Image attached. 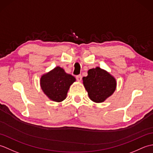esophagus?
Wrapping results in <instances>:
<instances>
[{
    "label": "esophagus",
    "instance_id": "obj_1",
    "mask_svg": "<svg viewBox=\"0 0 153 153\" xmlns=\"http://www.w3.org/2000/svg\"><path fill=\"white\" fill-rule=\"evenodd\" d=\"M76 79L78 81V82H81L82 79V75H78V76H76Z\"/></svg>",
    "mask_w": 153,
    "mask_h": 153
}]
</instances>
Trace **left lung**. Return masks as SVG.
<instances>
[{"label":"left lung","mask_w":153,"mask_h":153,"mask_svg":"<svg viewBox=\"0 0 153 153\" xmlns=\"http://www.w3.org/2000/svg\"><path fill=\"white\" fill-rule=\"evenodd\" d=\"M87 74L83 77V83L92 101L102 102L115 91L116 80L107 71L96 67L89 70Z\"/></svg>","instance_id":"left-lung-1"}]
</instances>
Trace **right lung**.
<instances>
[{
	"label": "right lung",
	"mask_w": 153,
	"mask_h": 153,
	"mask_svg": "<svg viewBox=\"0 0 153 153\" xmlns=\"http://www.w3.org/2000/svg\"><path fill=\"white\" fill-rule=\"evenodd\" d=\"M75 82L76 78L73 76L57 66L41 77L40 85L48 99L60 102L66 98L70 85Z\"/></svg>",
	"instance_id": "add662e5"
}]
</instances>
